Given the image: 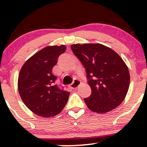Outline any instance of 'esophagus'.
Here are the masks:
<instances>
[{
    "label": "esophagus",
    "instance_id": "34e87169",
    "mask_svg": "<svg viewBox=\"0 0 147 147\" xmlns=\"http://www.w3.org/2000/svg\"><path fill=\"white\" fill-rule=\"evenodd\" d=\"M80 84H81L80 80H79V79H75V80H74V82L71 84V85H70V87L72 88H77L79 86V85H80Z\"/></svg>",
    "mask_w": 147,
    "mask_h": 147
}]
</instances>
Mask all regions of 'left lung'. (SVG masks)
Here are the masks:
<instances>
[{
    "label": "left lung",
    "instance_id": "8db88e82",
    "mask_svg": "<svg viewBox=\"0 0 147 147\" xmlns=\"http://www.w3.org/2000/svg\"><path fill=\"white\" fill-rule=\"evenodd\" d=\"M86 69L90 97L84 99L89 109L97 113L113 110L124 101L130 84L128 67L112 49L99 43L70 46Z\"/></svg>",
    "mask_w": 147,
    "mask_h": 147
}]
</instances>
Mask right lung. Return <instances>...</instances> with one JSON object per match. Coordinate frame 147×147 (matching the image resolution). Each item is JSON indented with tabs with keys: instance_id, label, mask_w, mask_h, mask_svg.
I'll return each mask as SVG.
<instances>
[{
	"instance_id": "add662e5",
	"label": "right lung",
	"mask_w": 147,
	"mask_h": 147,
	"mask_svg": "<svg viewBox=\"0 0 147 147\" xmlns=\"http://www.w3.org/2000/svg\"><path fill=\"white\" fill-rule=\"evenodd\" d=\"M65 45L48 46L37 52L23 64L18 79L19 95L25 106L37 115L50 117L63 109L70 92L55 84L52 68Z\"/></svg>"
}]
</instances>
